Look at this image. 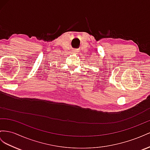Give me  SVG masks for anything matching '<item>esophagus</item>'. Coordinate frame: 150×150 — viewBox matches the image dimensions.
Listing matches in <instances>:
<instances>
[{
  "mask_svg": "<svg viewBox=\"0 0 150 150\" xmlns=\"http://www.w3.org/2000/svg\"><path fill=\"white\" fill-rule=\"evenodd\" d=\"M79 51V50H77V49H75V50H74V52H75V53H78Z\"/></svg>",
  "mask_w": 150,
  "mask_h": 150,
  "instance_id": "1",
  "label": "esophagus"
}]
</instances>
